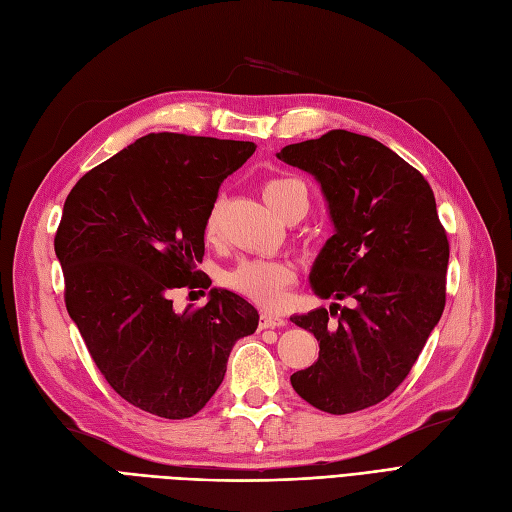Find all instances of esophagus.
<instances>
[{
    "instance_id": "esophagus-1",
    "label": "esophagus",
    "mask_w": 512,
    "mask_h": 512,
    "mask_svg": "<svg viewBox=\"0 0 512 512\" xmlns=\"http://www.w3.org/2000/svg\"><path fill=\"white\" fill-rule=\"evenodd\" d=\"M283 325H287V321H285L283 317L270 315V312H261L259 327H263V329H274V327H283Z\"/></svg>"
}]
</instances>
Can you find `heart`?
<instances>
[{"label": "heart", "mask_w": 512, "mask_h": 512, "mask_svg": "<svg viewBox=\"0 0 512 512\" xmlns=\"http://www.w3.org/2000/svg\"><path fill=\"white\" fill-rule=\"evenodd\" d=\"M302 195L306 204V189L295 178H272L263 185V200L270 204V208L278 214L289 197ZM219 234V206H210L204 219V238L212 242ZM295 272L285 261L278 259H251L242 261L238 268H234L225 276L227 287H232L236 293L249 298L251 302L263 308H276L283 302L285 289L293 283Z\"/></svg>", "instance_id": "b5f03b06"}]
</instances>
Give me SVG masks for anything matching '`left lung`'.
Masks as SVG:
<instances>
[{
	"label": "left lung",
	"instance_id": "8db88e82",
	"mask_svg": "<svg viewBox=\"0 0 512 512\" xmlns=\"http://www.w3.org/2000/svg\"><path fill=\"white\" fill-rule=\"evenodd\" d=\"M276 157L317 178L334 223L310 270L312 291L353 302L291 317L319 342V359L291 385L315 408L349 415L398 389L438 325L447 232L430 183L374 138L332 129Z\"/></svg>",
	"mask_w": 512,
	"mask_h": 512
}]
</instances>
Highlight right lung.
<instances>
[{
    "mask_svg": "<svg viewBox=\"0 0 512 512\" xmlns=\"http://www.w3.org/2000/svg\"><path fill=\"white\" fill-rule=\"evenodd\" d=\"M253 142L148 134L82 176L63 204L55 253L65 308L108 385L163 419L200 412L223 383L236 340L259 315L227 289L174 312L172 293L208 289L197 270L204 219Z\"/></svg>",
    "mask_w": 512,
    "mask_h": 512,
    "instance_id": "right-lung-1",
    "label": "right lung"
}]
</instances>
